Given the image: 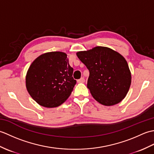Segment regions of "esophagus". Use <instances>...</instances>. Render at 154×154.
I'll return each instance as SVG.
<instances>
[{"instance_id":"34e87169","label":"esophagus","mask_w":154,"mask_h":154,"mask_svg":"<svg viewBox=\"0 0 154 154\" xmlns=\"http://www.w3.org/2000/svg\"><path fill=\"white\" fill-rule=\"evenodd\" d=\"M85 81V78L84 77H81V79L77 80V82L78 83H84Z\"/></svg>"}]
</instances>
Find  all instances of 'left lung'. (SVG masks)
<instances>
[{"label":"left lung","instance_id":"1","mask_svg":"<svg viewBox=\"0 0 154 154\" xmlns=\"http://www.w3.org/2000/svg\"><path fill=\"white\" fill-rule=\"evenodd\" d=\"M77 55L89 71L87 88L94 99L111 106L124 99L131 84V73L122 55L102 46L79 51Z\"/></svg>","mask_w":154,"mask_h":154}]
</instances>
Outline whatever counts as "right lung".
<instances>
[{
  "label": "right lung",
  "mask_w": 154,
  "mask_h": 154,
  "mask_svg": "<svg viewBox=\"0 0 154 154\" xmlns=\"http://www.w3.org/2000/svg\"><path fill=\"white\" fill-rule=\"evenodd\" d=\"M67 54L61 51L40 55L28 69L26 85L30 95L40 105L57 107L63 103L77 81Z\"/></svg>",
  "instance_id": "obj_1"
}]
</instances>
